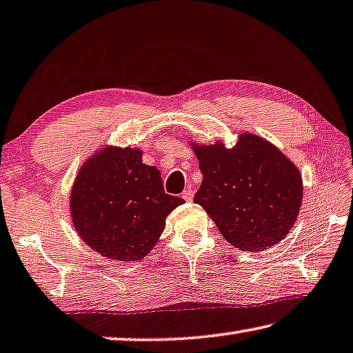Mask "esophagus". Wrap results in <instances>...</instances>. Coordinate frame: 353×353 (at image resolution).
Here are the masks:
<instances>
[{
  "instance_id": "esophagus-1",
  "label": "esophagus",
  "mask_w": 353,
  "mask_h": 353,
  "mask_svg": "<svg viewBox=\"0 0 353 353\" xmlns=\"http://www.w3.org/2000/svg\"><path fill=\"white\" fill-rule=\"evenodd\" d=\"M181 197L186 200V202H192V199H194V192L191 191V189H186V191H184L183 194H181Z\"/></svg>"
}]
</instances>
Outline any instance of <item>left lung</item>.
Wrapping results in <instances>:
<instances>
[{
    "mask_svg": "<svg viewBox=\"0 0 353 353\" xmlns=\"http://www.w3.org/2000/svg\"><path fill=\"white\" fill-rule=\"evenodd\" d=\"M203 180L195 194L221 235L241 251L278 245L294 227L303 202L300 170L283 151L256 134L243 132L232 148L224 142L192 143Z\"/></svg>",
    "mask_w": 353,
    "mask_h": 353,
    "instance_id": "8db88e82",
    "label": "left lung"
}]
</instances>
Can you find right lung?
Masks as SVG:
<instances>
[{"mask_svg":"<svg viewBox=\"0 0 353 353\" xmlns=\"http://www.w3.org/2000/svg\"><path fill=\"white\" fill-rule=\"evenodd\" d=\"M140 148L94 151L69 194L70 221L79 236L113 262L142 260L159 241L170 211L184 200L164 192L161 172L142 162Z\"/></svg>","mask_w":353,"mask_h":353,"instance_id":"add662e5","label":"right lung"}]
</instances>
